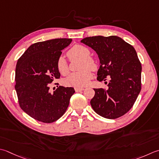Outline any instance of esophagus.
Returning <instances> with one entry per match:
<instances>
[{"mask_svg": "<svg viewBox=\"0 0 159 159\" xmlns=\"http://www.w3.org/2000/svg\"><path fill=\"white\" fill-rule=\"evenodd\" d=\"M74 89H75L76 92H79L83 91V90H84V88H74Z\"/></svg>", "mask_w": 159, "mask_h": 159, "instance_id": "esophagus-1", "label": "esophagus"}]
</instances>
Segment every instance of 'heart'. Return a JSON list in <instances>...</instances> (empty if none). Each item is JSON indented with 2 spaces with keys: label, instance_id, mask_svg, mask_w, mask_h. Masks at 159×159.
I'll use <instances>...</instances> for the list:
<instances>
[{
  "label": "heart",
  "instance_id": "1",
  "mask_svg": "<svg viewBox=\"0 0 159 159\" xmlns=\"http://www.w3.org/2000/svg\"><path fill=\"white\" fill-rule=\"evenodd\" d=\"M90 52L85 46L75 45L69 49L67 55L70 60L75 58H81L80 69L81 70L71 74L65 80L67 86L74 88H83L88 85L92 78V70L96 69V63L94 59L89 57ZM57 67L59 72L63 75L69 73V66L63 56H60L57 61Z\"/></svg>",
  "mask_w": 159,
  "mask_h": 159
}]
</instances>
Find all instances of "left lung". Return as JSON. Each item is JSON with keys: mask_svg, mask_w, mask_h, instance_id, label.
<instances>
[{"mask_svg": "<svg viewBox=\"0 0 159 159\" xmlns=\"http://www.w3.org/2000/svg\"><path fill=\"white\" fill-rule=\"evenodd\" d=\"M81 43L92 48L100 60L97 80L109 79L108 89H94L93 110L100 116L115 119L125 114L141 89V62L133 46L116 36L86 37Z\"/></svg>", "mask_w": 159, "mask_h": 159, "instance_id": "obj_1", "label": "left lung"}]
</instances>
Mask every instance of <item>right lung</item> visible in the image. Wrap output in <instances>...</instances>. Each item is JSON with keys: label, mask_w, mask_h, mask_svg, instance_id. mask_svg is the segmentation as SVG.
I'll use <instances>...</instances> for the list:
<instances>
[{"label": "right lung", "mask_w": 159, "mask_h": 159, "mask_svg": "<svg viewBox=\"0 0 159 159\" xmlns=\"http://www.w3.org/2000/svg\"><path fill=\"white\" fill-rule=\"evenodd\" d=\"M72 39H55L34 43L18 60L15 89L20 108L33 119L51 123L63 116L69 106L73 88L59 86L54 92L49 85L61 74L57 61L62 49Z\"/></svg>", "instance_id": "1"}]
</instances>
